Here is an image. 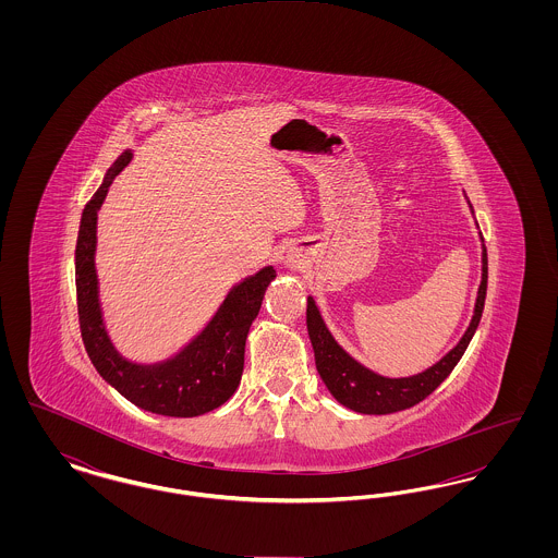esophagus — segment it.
I'll use <instances>...</instances> for the list:
<instances>
[{
    "instance_id": "1",
    "label": "esophagus",
    "mask_w": 558,
    "mask_h": 558,
    "mask_svg": "<svg viewBox=\"0 0 558 558\" xmlns=\"http://www.w3.org/2000/svg\"><path fill=\"white\" fill-rule=\"evenodd\" d=\"M287 264H289V266H296V257L289 255V257H287Z\"/></svg>"
}]
</instances>
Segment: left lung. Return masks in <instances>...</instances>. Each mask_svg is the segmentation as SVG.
<instances>
[{
  "label": "left lung",
  "mask_w": 558,
  "mask_h": 558,
  "mask_svg": "<svg viewBox=\"0 0 558 558\" xmlns=\"http://www.w3.org/2000/svg\"><path fill=\"white\" fill-rule=\"evenodd\" d=\"M481 262H483L481 267L483 274H481V287H478L477 303H475V316L471 319V326L466 328L464 337L435 366L408 378H387L355 362L345 349L332 339V335L328 332L324 319L319 316L314 299L310 296L307 299V332L316 353V368L324 385L332 393V398L360 414H391V412L412 408L428 398L450 376V372L464 355L466 347L477 330L483 305H485V292H487L485 246H483Z\"/></svg>",
  "instance_id": "obj_1"
}]
</instances>
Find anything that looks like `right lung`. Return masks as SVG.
Listing matches in <instances>:
<instances>
[{
  "label": "right lung",
  "mask_w": 558,
  "mask_h": 558,
  "mask_svg": "<svg viewBox=\"0 0 558 558\" xmlns=\"http://www.w3.org/2000/svg\"><path fill=\"white\" fill-rule=\"evenodd\" d=\"M130 160V150L114 160L102 186L98 187L81 215L75 282L83 345L100 376L137 408L178 418L201 416L234 396L244 368L246 335L262 310L267 284L276 278V269L264 267L234 287L207 328L175 357L153 366L132 364L121 357L110 343L102 322L94 253L98 211L112 178Z\"/></svg>",
  "instance_id": "add662e5"
}]
</instances>
